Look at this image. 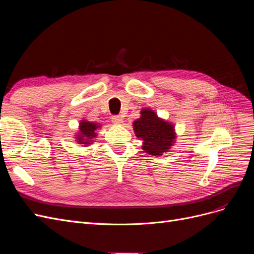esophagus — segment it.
<instances>
[{
    "mask_svg": "<svg viewBox=\"0 0 254 254\" xmlns=\"http://www.w3.org/2000/svg\"><path fill=\"white\" fill-rule=\"evenodd\" d=\"M111 121H112L113 124H115V125H121L123 123V119L121 117H117V115H115V117H112Z\"/></svg>",
    "mask_w": 254,
    "mask_h": 254,
    "instance_id": "esophagus-1",
    "label": "esophagus"
}]
</instances>
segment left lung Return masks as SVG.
<instances>
[{"mask_svg":"<svg viewBox=\"0 0 254 254\" xmlns=\"http://www.w3.org/2000/svg\"><path fill=\"white\" fill-rule=\"evenodd\" d=\"M140 114L141 117L135 120L132 125L136 137L143 141L142 149L151 156H161L170 151L176 143L175 126L159 118L157 113L149 108L142 109Z\"/></svg>","mask_w":254,"mask_h":254,"instance_id":"obj_1","label":"left lung"}]
</instances>
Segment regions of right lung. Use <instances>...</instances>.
Here are the masks:
<instances>
[{"label": "right lung", "mask_w": 254, "mask_h": 254, "mask_svg": "<svg viewBox=\"0 0 254 254\" xmlns=\"http://www.w3.org/2000/svg\"><path fill=\"white\" fill-rule=\"evenodd\" d=\"M98 123L81 120L77 133L75 134V141L83 146H89L93 143V139L97 136L96 130L101 127Z\"/></svg>", "instance_id": "obj_1"}]
</instances>
